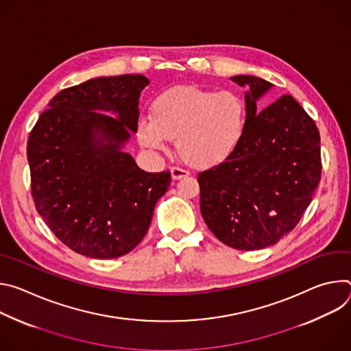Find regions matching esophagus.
<instances>
[{
	"label": "esophagus",
	"instance_id": "34e87169",
	"mask_svg": "<svg viewBox=\"0 0 351 351\" xmlns=\"http://www.w3.org/2000/svg\"><path fill=\"white\" fill-rule=\"evenodd\" d=\"M171 175H172V179L179 180V179L187 178V176L190 175V172H189V171H186V169H182V168L173 167V168H171Z\"/></svg>",
	"mask_w": 351,
	"mask_h": 351
}]
</instances>
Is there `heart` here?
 <instances>
[{
	"label": "heart",
	"instance_id": "1",
	"mask_svg": "<svg viewBox=\"0 0 351 351\" xmlns=\"http://www.w3.org/2000/svg\"><path fill=\"white\" fill-rule=\"evenodd\" d=\"M245 129L247 108L237 93L175 86L156 97L136 133L140 144L154 152L176 138L178 154L187 164L211 168L234 154Z\"/></svg>",
	"mask_w": 351,
	"mask_h": 351
}]
</instances>
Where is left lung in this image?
I'll use <instances>...</instances> for the list:
<instances>
[{
    "instance_id": "8db88e82",
    "label": "left lung",
    "mask_w": 351,
    "mask_h": 351,
    "mask_svg": "<svg viewBox=\"0 0 351 351\" xmlns=\"http://www.w3.org/2000/svg\"><path fill=\"white\" fill-rule=\"evenodd\" d=\"M230 79L248 86L247 129L228 161L198 173L199 210L217 239L252 252L276 244L302 219L321 180V137L290 94L258 114L257 101L274 84Z\"/></svg>"
}]
</instances>
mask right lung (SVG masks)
<instances>
[{"instance_id": "obj_1", "label": "right lung", "mask_w": 351, "mask_h": 351, "mask_svg": "<svg viewBox=\"0 0 351 351\" xmlns=\"http://www.w3.org/2000/svg\"><path fill=\"white\" fill-rule=\"evenodd\" d=\"M148 83L143 75H122L64 88L30 132L36 210L75 253L108 260L132 252L169 187V171L145 172L123 152Z\"/></svg>"}]
</instances>
